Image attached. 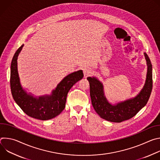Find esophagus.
<instances>
[{"label": "esophagus", "mask_w": 160, "mask_h": 160, "mask_svg": "<svg viewBox=\"0 0 160 160\" xmlns=\"http://www.w3.org/2000/svg\"><path fill=\"white\" fill-rule=\"evenodd\" d=\"M91 74V70L88 68H85L83 69V75L85 77L89 76Z\"/></svg>", "instance_id": "obj_1"}]
</instances>
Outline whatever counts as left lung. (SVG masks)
Wrapping results in <instances>:
<instances>
[{
    "label": "left lung",
    "instance_id": "left-lung-1",
    "mask_svg": "<svg viewBox=\"0 0 160 160\" xmlns=\"http://www.w3.org/2000/svg\"><path fill=\"white\" fill-rule=\"evenodd\" d=\"M147 64L145 83L139 93L134 98L111 103L106 98L102 83L96 77H88L90 95L92 104L101 118L114 123H120L134 117L147 104L152 88V64L148 54L144 53Z\"/></svg>",
    "mask_w": 160,
    "mask_h": 160
}]
</instances>
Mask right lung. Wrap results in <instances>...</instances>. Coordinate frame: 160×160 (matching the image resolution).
<instances>
[{"label":"right lung","mask_w":160,"mask_h":160,"mask_svg":"<svg viewBox=\"0 0 160 160\" xmlns=\"http://www.w3.org/2000/svg\"><path fill=\"white\" fill-rule=\"evenodd\" d=\"M24 44L15 52L11 65L10 84L12 98L27 115L35 119L48 120L55 118L65 108L67 94L83 77L82 70L68 74L53 89L50 95L35 96L22 87L18 70V58Z\"/></svg>","instance_id":"1"}]
</instances>
